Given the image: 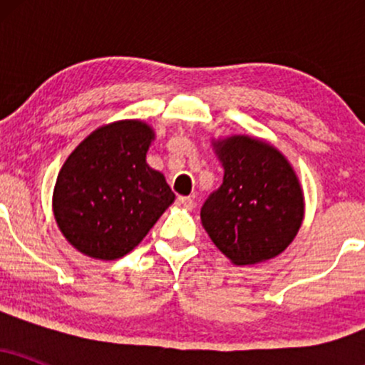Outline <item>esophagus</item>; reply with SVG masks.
I'll use <instances>...</instances> for the list:
<instances>
[{
	"mask_svg": "<svg viewBox=\"0 0 365 365\" xmlns=\"http://www.w3.org/2000/svg\"><path fill=\"white\" fill-rule=\"evenodd\" d=\"M177 202H178V206H182V207H187V209L194 207V199H192V197L180 195L177 199Z\"/></svg>",
	"mask_w": 365,
	"mask_h": 365,
	"instance_id": "esophagus-1",
	"label": "esophagus"
}]
</instances>
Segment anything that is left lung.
I'll return each mask as SVG.
<instances>
[{"label": "left lung", "mask_w": 365, "mask_h": 365, "mask_svg": "<svg viewBox=\"0 0 365 365\" xmlns=\"http://www.w3.org/2000/svg\"><path fill=\"white\" fill-rule=\"evenodd\" d=\"M225 177L200 209L204 230L237 266L264 262L292 244L304 220V192L278 149L249 135L216 140Z\"/></svg>", "instance_id": "left-lung-1"}]
</instances>
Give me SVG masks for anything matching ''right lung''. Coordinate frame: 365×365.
Wrapping results in <instances>:
<instances>
[{
    "label": "right lung",
    "mask_w": 365,
    "mask_h": 365,
    "mask_svg": "<svg viewBox=\"0 0 365 365\" xmlns=\"http://www.w3.org/2000/svg\"><path fill=\"white\" fill-rule=\"evenodd\" d=\"M154 130L120 120L87 135L58 173L53 212L78 252L113 261L144 240L175 200L165 175L145 163Z\"/></svg>",
    "instance_id": "1"
}]
</instances>
